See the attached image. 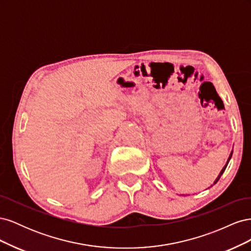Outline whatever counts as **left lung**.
Instances as JSON below:
<instances>
[{
    "label": "left lung",
    "instance_id": "1",
    "mask_svg": "<svg viewBox=\"0 0 251 251\" xmlns=\"http://www.w3.org/2000/svg\"><path fill=\"white\" fill-rule=\"evenodd\" d=\"M231 156H232V151H231V153H230V155H229V157H228V160H227V162H226V164L224 165V168L222 169V171H221V172H220V174H219V176L217 177V179H216V180H215V182H214V184H216V183H217V182L219 181L220 177H221V176H222V174L224 173V171H225V169H226V166H227V164H228V162H229V160H230V158H231Z\"/></svg>",
    "mask_w": 251,
    "mask_h": 251
}]
</instances>
